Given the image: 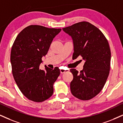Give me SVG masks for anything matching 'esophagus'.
<instances>
[{"label": "esophagus", "instance_id": "34e87169", "mask_svg": "<svg viewBox=\"0 0 123 123\" xmlns=\"http://www.w3.org/2000/svg\"><path fill=\"white\" fill-rule=\"evenodd\" d=\"M68 72V70L67 69H64V68H61L60 69V72H61V74H64V73H66V72Z\"/></svg>", "mask_w": 123, "mask_h": 123}]
</instances>
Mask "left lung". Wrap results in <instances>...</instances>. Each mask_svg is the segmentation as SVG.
I'll return each instance as SVG.
<instances>
[{
	"instance_id": "left-lung-1",
	"label": "left lung",
	"mask_w": 123,
	"mask_h": 123,
	"mask_svg": "<svg viewBox=\"0 0 123 123\" xmlns=\"http://www.w3.org/2000/svg\"><path fill=\"white\" fill-rule=\"evenodd\" d=\"M63 30L73 39L72 58L81 56L85 60L80 72L70 69L74 75L71 93L79 99L89 100L102 90L110 74L111 53L108 42L100 30L87 22L77 23Z\"/></svg>"
}]
</instances>
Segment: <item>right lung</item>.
Wrapping results in <instances>:
<instances>
[{"label":"right lung","mask_w":123,"mask_h":123,"mask_svg":"<svg viewBox=\"0 0 123 123\" xmlns=\"http://www.w3.org/2000/svg\"><path fill=\"white\" fill-rule=\"evenodd\" d=\"M61 30L31 25L24 28L13 42L10 58L12 75L20 91L30 100L43 102L52 95L60 69L45 67L43 71L39 66L53 39Z\"/></svg>","instance_id":"right-lung-1"}]
</instances>
